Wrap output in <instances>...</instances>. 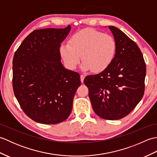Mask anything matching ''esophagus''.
I'll return each mask as SVG.
<instances>
[{
	"label": "esophagus",
	"instance_id": "esophagus-1",
	"mask_svg": "<svg viewBox=\"0 0 157 157\" xmlns=\"http://www.w3.org/2000/svg\"><path fill=\"white\" fill-rule=\"evenodd\" d=\"M84 78H85V75H84V74H82V75H80V79H81V82H82V83H83V82H84Z\"/></svg>",
	"mask_w": 157,
	"mask_h": 157
}]
</instances>
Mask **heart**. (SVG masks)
Instances as JSON below:
<instances>
[{
  "label": "heart",
  "mask_w": 157,
  "mask_h": 157,
  "mask_svg": "<svg viewBox=\"0 0 157 157\" xmlns=\"http://www.w3.org/2000/svg\"><path fill=\"white\" fill-rule=\"evenodd\" d=\"M117 50L111 36L92 29H84L70 38L68 44L60 48L61 56L68 68L73 69L80 61L82 67L94 73L104 71L114 59Z\"/></svg>",
  "instance_id": "b5f03b06"
}]
</instances>
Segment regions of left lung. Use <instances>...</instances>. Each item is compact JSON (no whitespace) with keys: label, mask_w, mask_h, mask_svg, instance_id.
I'll return each instance as SVG.
<instances>
[{"label":"left lung","mask_w":157,"mask_h":157,"mask_svg":"<svg viewBox=\"0 0 157 157\" xmlns=\"http://www.w3.org/2000/svg\"><path fill=\"white\" fill-rule=\"evenodd\" d=\"M117 45L112 63L104 71L86 76L92 109L100 117L117 120L128 115L144 94L146 63L136 43L114 26H109Z\"/></svg>","instance_id":"obj_1"}]
</instances>
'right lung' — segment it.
I'll return each instance as SVG.
<instances>
[{
    "instance_id": "obj_1",
    "label": "right lung",
    "mask_w": 157,
    "mask_h": 157,
    "mask_svg": "<svg viewBox=\"0 0 157 157\" xmlns=\"http://www.w3.org/2000/svg\"><path fill=\"white\" fill-rule=\"evenodd\" d=\"M71 26L36 29L17 49L13 60V88L22 110L42 124H57L71 112L81 85L78 73L61 62L59 48Z\"/></svg>"
}]
</instances>
